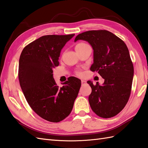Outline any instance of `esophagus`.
Wrapping results in <instances>:
<instances>
[{"mask_svg":"<svg viewBox=\"0 0 148 148\" xmlns=\"http://www.w3.org/2000/svg\"><path fill=\"white\" fill-rule=\"evenodd\" d=\"M81 84H82V85H83V84H86V82L85 81H84V80H81Z\"/></svg>","mask_w":148,"mask_h":148,"instance_id":"1","label":"esophagus"}]
</instances>
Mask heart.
<instances>
[{
	"label": "heart",
	"mask_w": 148,
	"mask_h": 148,
	"mask_svg": "<svg viewBox=\"0 0 148 148\" xmlns=\"http://www.w3.org/2000/svg\"><path fill=\"white\" fill-rule=\"evenodd\" d=\"M86 45H87L86 44L83 43V42L78 43L77 45L76 46V50L80 49H81L82 48H83V47H84V46H86ZM76 74H77V75H79V76H81V72L80 71H77V72H76Z\"/></svg>",
	"instance_id": "b5f03b06"
}]
</instances>
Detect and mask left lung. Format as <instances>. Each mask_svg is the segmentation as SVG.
Segmentation results:
<instances>
[{"label":"left lung","mask_w":148,"mask_h":148,"mask_svg":"<svg viewBox=\"0 0 148 148\" xmlns=\"http://www.w3.org/2000/svg\"><path fill=\"white\" fill-rule=\"evenodd\" d=\"M88 42L93 49L92 72L104 79L100 85L87 83L92 88L88 97L91 108L97 115L109 118L122 111L128 101L134 77V66L125 43L106 30H89L77 35L74 42Z\"/></svg>","instance_id":"left-lung-1"}]
</instances>
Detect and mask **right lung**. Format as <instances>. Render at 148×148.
Listing matches in <instances>:
<instances>
[{"mask_svg":"<svg viewBox=\"0 0 148 148\" xmlns=\"http://www.w3.org/2000/svg\"><path fill=\"white\" fill-rule=\"evenodd\" d=\"M74 35L40 37L25 47L19 60L18 78L25 97L36 114L50 122H60L70 114L81 85L80 79L72 77L59 87L53 74L62 49Z\"/></svg>","mask_w":148,"mask_h":148,"instance_id":"1","label":"right lung"}]
</instances>
